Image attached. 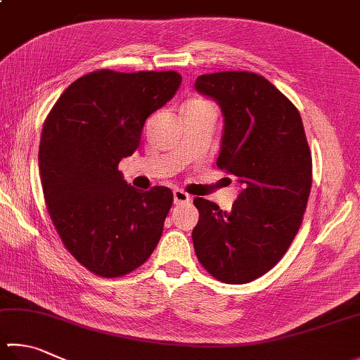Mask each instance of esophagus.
<instances>
[{
  "mask_svg": "<svg viewBox=\"0 0 360 360\" xmlns=\"http://www.w3.org/2000/svg\"><path fill=\"white\" fill-rule=\"evenodd\" d=\"M189 200V194L183 191V189H174V203H185Z\"/></svg>",
  "mask_w": 360,
  "mask_h": 360,
  "instance_id": "obj_1",
  "label": "esophagus"
}]
</instances>
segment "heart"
Returning <instances> with one entry per match:
<instances>
[{
  "instance_id": "obj_1",
  "label": "heart",
  "mask_w": 360,
  "mask_h": 360,
  "mask_svg": "<svg viewBox=\"0 0 360 360\" xmlns=\"http://www.w3.org/2000/svg\"><path fill=\"white\" fill-rule=\"evenodd\" d=\"M208 101H205V100H193V101H189V103H186V105H193V106H195V105H207Z\"/></svg>"
}]
</instances>
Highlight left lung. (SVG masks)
Masks as SVG:
<instances>
[{
  "instance_id": "8db88e82",
  "label": "left lung",
  "mask_w": 360,
  "mask_h": 360,
  "mask_svg": "<svg viewBox=\"0 0 360 360\" xmlns=\"http://www.w3.org/2000/svg\"><path fill=\"white\" fill-rule=\"evenodd\" d=\"M195 91L219 105V169L241 185L230 212L194 199L202 266L218 281L248 283L274 266L300 230L311 186V157L300 111L252 72L200 75Z\"/></svg>"
}]
</instances>
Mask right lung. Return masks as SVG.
Returning <instances> with one entry per match:
<instances>
[{
    "instance_id": "1",
    "label": "right lung",
    "mask_w": 360,
    "mask_h": 360,
    "mask_svg": "<svg viewBox=\"0 0 360 360\" xmlns=\"http://www.w3.org/2000/svg\"><path fill=\"white\" fill-rule=\"evenodd\" d=\"M180 84L172 70L92 72L67 87L44 122L39 169L50 218L75 259L101 277L131 273L161 238L172 191H138L117 165Z\"/></svg>"
}]
</instances>
